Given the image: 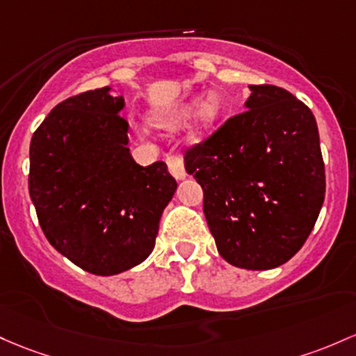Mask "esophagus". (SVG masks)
Masks as SVG:
<instances>
[{
    "label": "esophagus",
    "mask_w": 356,
    "mask_h": 356,
    "mask_svg": "<svg viewBox=\"0 0 356 356\" xmlns=\"http://www.w3.org/2000/svg\"><path fill=\"white\" fill-rule=\"evenodd\" d=\"M167 167H169V172L172 175H174L177 181H181V179L186 177V167H184V162H182V157L181 155H167Z\"/></svg>",
    "instance_id": "34e87169"
}]
</instances>
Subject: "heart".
<instances>
[{"label": "heart", "instance_id": "obj_1", "mask_svg": "<svg viewBox=\"0 0 356 356\" xmlns=\"http://www.w3.org/2000/svg\"><path fill=\"white\" fill-rule=\"evenodd\" d=\"M197 109L194 110L193 108ZM194 113V135L202 136L216 124L221 113V99L216 92L209 91L201 97H191L179 106L155 113L152 123L160 130H179L189 121Z\"/></svg>", "mask_w": 356, "mask_h": 356}]
</instances>
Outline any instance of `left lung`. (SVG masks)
<instances>
[{
	"label": "left lung",
	"mask_w": 356,
	"mask_h": 356,
	"mask_svg": "<svg viewBox=\"0 0 356 356\" xmlns=\"http://www.w3.org/2000/svg\"><path fill=\"white\" fill-rule=\"evenodd\" d=\"M247 111L186 152L220 255L247 270L291 260L314 228L326 177L314 115L277 86H248Z\"/></svg>",
	"instance_id": "8db88e82"
}]
</instances>
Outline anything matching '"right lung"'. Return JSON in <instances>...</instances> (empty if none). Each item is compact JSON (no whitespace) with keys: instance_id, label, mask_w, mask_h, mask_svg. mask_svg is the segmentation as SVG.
Segmentation results:
<instances>
[{"instance_id":"obj_1","label":"right lung","mask_w":356,"mask_h":356,"mask_svg":"<svg viewBox=\"0 0 356 356\" xmlns=\"http://www.w3.org/2000/svg\"><path fill=\"white\" fill-rule=\"evenodd\" d=\"M121 96L104 86L58 103L30 143L29 191L49 243L95 275L147 260L177 182L128 148Z\"/></svg>"}]
</instances>
